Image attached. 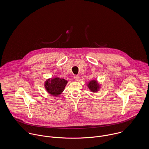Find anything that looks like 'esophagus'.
I'll use <instances>...</instances> for the list:
<instances>
[{
	"label": "esophagus",
	"mask_w": 149,
	"mask_h": 149,
	"mask_svg": "<svg viewBox=\"0 0 149 149\" xmlns=\"http://www.w3.org/2000/svg\"><path fill=\"white\" fill-rule=\"evenodd\" d=\"M74 79L76 81H79L80 79V76L79 75H74Z\"/></svg>",
	"instance_id": "34e87169"
}]
</instances>
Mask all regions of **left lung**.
<instances>
[{
    "mask_svg": "<svg viewBox=\"0 0 149 149\" xmlns=\"http://www.w3.org/2000/svg\"><path fill=\"white\" fill-rule=\"evenodd\" d=\"M87 86L90 91L93 92H97L100 89V84L98 83L96 80H92L89 81L87 84Z\"/></svg>",
    "mask_w": 149,
    "mask_h": 149,
    "instance_id": "8db88e82",
    "label": "left lung"
}]
</instances>
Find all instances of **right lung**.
Listing matches in <instances>:
<instances>
[{
  "label": "right lung",
  "mask_w": 149,
  "mask_h": 149,
  "mask_svg": "<svg viewBox=\"0 0 149 149\" xmlns=\"http://www.w3.org/2000/svg\"><path fill=\"white\" fill-rule=\"evenodd\" d=\"M68 82L65 79L57 77L46 80L44 86L48 93L53 96H58L64 91Z\"/></svg>",
  "instance_id": "obj_1"
}]
</instances>
